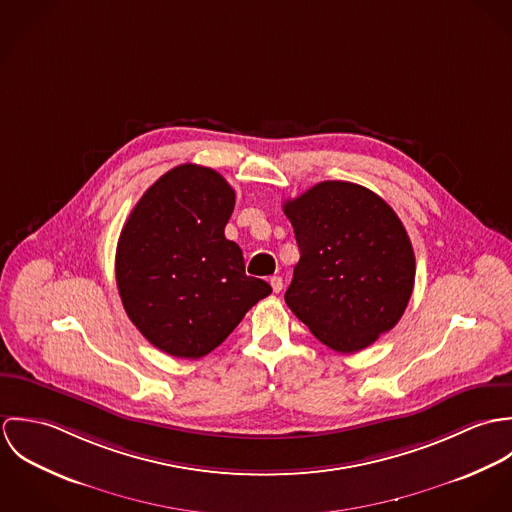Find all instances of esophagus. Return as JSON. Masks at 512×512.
<instances>
[{"mask_svg": "<svg viewBox=\"0 0 512 512\" xmlns=\"http://www.w3.org/2000/svg\"><path fill=\"white\" fill-rule=\"evenodd\" d=\"M270 286H272L274 293H280L282 292V288H284V280H282L280 276H272V278H270Z\"/></svg>", "mask_w": 512, "mask_h": 512, "instance_id": "esophagus-1", "label": "esophagus"}]
</instances>
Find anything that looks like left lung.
Masks as SVG:
<instances>
[{
  "mask_svg": "<svg viewBox=\"0 0 512 512\" xmlns=\"http://www.w3.org/2000/svg\"><path fill=\"white\" fill-rule=\"evenodd\" d=\"M299 246L286 292L293 315L329 349L357 353L402 317L416 278L392 207L349 181H323L284 203Z\"/></svg>",
  "mask_w": 512,
  "mask_h": 512,
  "instance_id": "8db88e82",
  "label": "left lung"
}]
</instances>
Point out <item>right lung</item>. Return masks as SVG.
<instances>
[{
	"label": "right lung",
	"mask_w": 512,
	"mask_h": 512,
	"mask_svg": "<svg viewBox=\"0 0 512 512\" xmlns=\"http://www.w3.org/2000/svg\"><path fill=\"white\" fill-rule=\"evenodd\" d=\"M234 189L211 167L183 163L161 175L134 207L116 248L124 309L147 341L179 359H201L272 293L246 276L226 240Z\"/></svg>",
	"instance_id": "right-lung-1"
}]
</instances>
